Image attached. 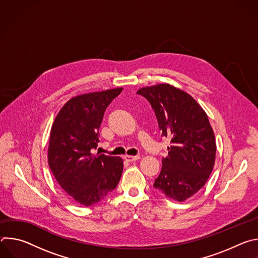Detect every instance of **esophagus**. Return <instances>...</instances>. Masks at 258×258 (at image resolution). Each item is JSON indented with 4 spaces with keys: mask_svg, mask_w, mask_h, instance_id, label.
Masks as SVG:
<instances>
[{
    "mask_svg": "<svg viewBox=\"0 0 258 258\" xmlns=\"http://www.w3.org/2000/svg\"><path fill=\"white\" fill-rule=\"evenodd\" d=\"M124 159L128 162H133V161H136V160H139L140 159V156L137 155V156H133V155H125L124 156Z\"/></svg>",
    "mask_w": 258,
    "mask_h": 258,
    "instance_id": "1",
    "label": "esophagus"
}]
</instances>
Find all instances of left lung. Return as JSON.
<instances>
[{
    "mask_svg": "<svg viewBox=\"0 0 258 258\" xmlns=\"http://www.w3.org/2000/svg\"><path fill=\"white\" fill-rule=\"evenodd\" d=\"M137 93L151 104L162 137L170 138L154 187L168 198L185 201L205 185L214 165L216 145L207 114L192 96L168 84Z\"/></svg>",
    "mask_w": 258,
    "mask_h": 258,
    "instance_id": "left-lung-1",
    "label": "left lung"
}]
</instances>
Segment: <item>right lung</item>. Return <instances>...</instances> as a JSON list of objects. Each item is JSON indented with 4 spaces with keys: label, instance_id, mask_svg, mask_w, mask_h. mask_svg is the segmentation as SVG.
Listing matches in <instances>:
<instances>
[{
    "label": "right lung",
    "instance_id": "add662e5",
    "mask_svg": "<svg viewBox=\"0 0 258 258\" xmlns=\"http://www.w3.org/2000/svg\"><path fill=\"white\" fill-rule=\"evenodd\" d=\"M122 88L80 95L61 108L51 128L48 161L60 187L84 206L100 202L118 185L120 157L93 154L109 104Z\"/></svg>",
    "mask_w": 258,
    "mask_h": 258
}]
</instances>
